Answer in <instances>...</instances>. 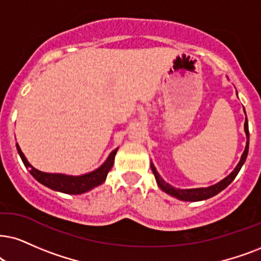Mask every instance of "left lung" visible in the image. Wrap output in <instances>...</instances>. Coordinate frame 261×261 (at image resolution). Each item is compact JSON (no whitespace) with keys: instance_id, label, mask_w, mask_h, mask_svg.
Here are the masks:
<instances>
[{"instance_id":"1","label":"left lung","mask_w":261,"mask_h":261,"mask_svg":"<svg viewBox=\"0 0 261 261\" xmlns=\"http://www.w3.org/2000/svg\"><path fill=\"white\" fill-rule=\"evenodd\" d=\"M236 95H237V91H236ZM243 111H245V108H243ZM245 114H246V111H245ZM245 133H246V137H247L245 151H243L242 155H241V159L239 161V164L236 165V167L233 169L232 172L230 173L229 176H226L225 178H224V179L220 180V182L213 184V186H210V187L193 188V189H180V188H174L171 186V184L165 182V180L163 179V177L160 176L159 172H158L156 169H155L154 164L150 163L151 171H153L158 186H159L161 190L165 191L166 194H169V195L176 197V199H178V200L191 201V202H194V201L207 200V199H210V197H213L214 195H217V194H219L220 191L225 189V188L229 186V184L231 183L233 179H235L237 173L240 172L241 167H242L243 164H245V161L247 159V155H248L249 131H248V120H247V117L245 120Z\"/></svg>"}]
</instances>
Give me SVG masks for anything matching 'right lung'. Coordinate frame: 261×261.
<instances>
[{
    "label": "right lung",
    "instance_id": "obj_1",
    "mask_svg": "<svg viewBox=\"0 0 261 261\" xmlns=\"http://www.w3.org/2000/svg\"><path fill=\"white\" fill-rule=\"evenodd\" d=\"M16 149H18V153L20 155L25 167L30 171V173L34 176L36 180H38V182L43 184V186L50 188L51 190L60 191V193L64 194H71V195H78V194L87 193V191L101 186V184L106 180L107 174L114 164L115 154H117L119 148H115V149L108 155L106 161H105L100 167L91 171V172L81 174V176H71V174L65 173L42 172V171L35 169V167L29 163L18 143H16Z\"/></svg>",
    "mask_w": 261,
    "mask_h": 261
}]
</instances>
